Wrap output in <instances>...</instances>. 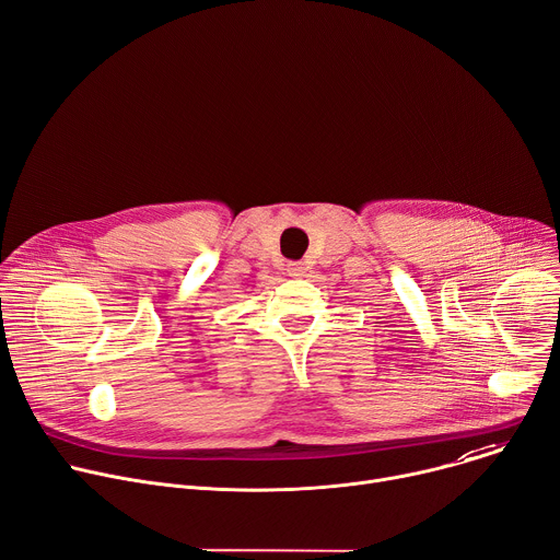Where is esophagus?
Here are the masks:
<instances>
[{"instance_id":"1","label":"esophagus","mask_w":560,"mask_h":560,"mask_svg":"<svg viewBox=\"0 0 560 560\" xmlns=\"http://www.w3.org/2000/svg\"><path fill=\"white\" fill-rule=\"evenodd\" d=\"M285 270H288V275H290V277H294V279H301V277H306V272H308L306 264H301V261L288 264V266H285Z\"/></svg>"}]
</instances>
